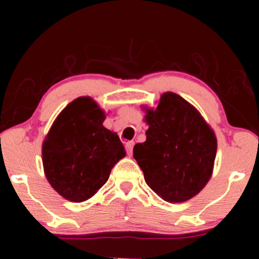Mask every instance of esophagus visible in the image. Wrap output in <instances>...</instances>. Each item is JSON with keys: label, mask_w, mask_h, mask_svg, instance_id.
<instances>
[{"label": "esophagus", "mask_w": 259, "mask_h": 259, "mask_svg": "<svg viewBox=\"0 0 259 259\" xmlns=\"http://www.w3.org/2000/svg\"><path fill=\"white\" fill-rule=\"evenodd\" d=\"M134 145H135V142H134V141H127L125 144V150H126V152H127V154H129V156H132Z\"/></svg>", "instance_id": "34e87169"}]
</instances>
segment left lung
<instances>
[{"instance_id": "left-lung-1", "label": "left lung", "mask_w": 259, "mask_h": 259, "mask_svg": "<svg viewBox=\"0 0 259 259\" xmlns=\"http://www.w3.org/2000/svg\"><path fill=\"white\" fill-rule=\"evenodd\" d=\"M146 141L134 146V158L147 185L167 202L197 195L212 175L217 139L201 114L173 92L147 109Z\"/></svg>"}]
</instances>
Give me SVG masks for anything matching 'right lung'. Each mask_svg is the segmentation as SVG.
I'll use <instances>...</instances> for the list:
<instances>
[{"mask_svg": "<svg viewBox=\"0 0 259 259\" xmlns=\"http://www.w3.org/2000/svg\"><path fill=\"white\" fill-rule=\"evenodd\" d=\"M105 113L90 97L69 103L55 120L42 145L45 174L59 195L86 201L108 180L125 156L115 133L102 125Z\"/></svg>", "mask_w": 259, "mask_h": 259, "instance_id": "obj_1", "label": "right lung"}]
</instances>
